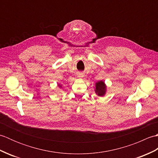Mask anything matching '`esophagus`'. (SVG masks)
I'll return each mask as SVG.
<instances>
[{
    "mask_svg": "<svg viewBox=\"0 0 158 158\" xmlns=\"http://www.w3.org/2000/svg\"><path fill=\"white\" fill-rule=\"evenodd\" d=\"M78 77H83V73H79Z\"/></svg>",
    "mask_w": 158,
    "mask_h": 158,
    "instance_id": "obj_1",
    "label": "esophagus"
}]
</instances>
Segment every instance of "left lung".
Instances as JSON below:
<instances>
[{
  "mask_svg": "<svg viewBox=\"0 0 158 158\" xmlns=\"http://www.w3.org/2000/svg\"><path fill=\"white\" fill-rule=\"evenodd\" d=\"M106 86L105 83L102 81H100L98 83H96V93L100 96H102L105 94Z\"/></svg>",
  "mask_w": 158,
  "mask_h": 158,
  "instance_id": "left-lung-1",
  "label": "left lung"
}]
</instances>
